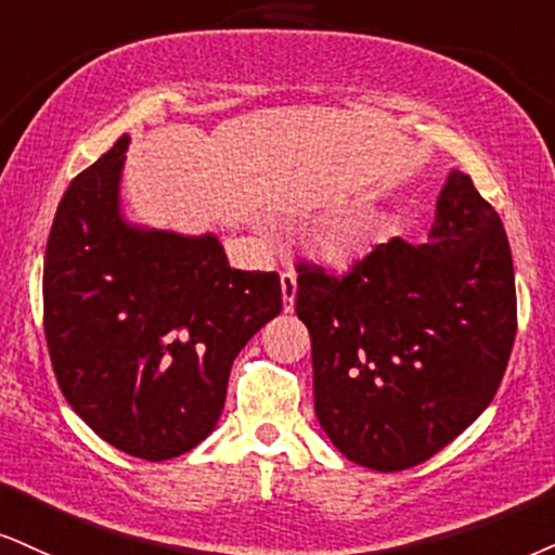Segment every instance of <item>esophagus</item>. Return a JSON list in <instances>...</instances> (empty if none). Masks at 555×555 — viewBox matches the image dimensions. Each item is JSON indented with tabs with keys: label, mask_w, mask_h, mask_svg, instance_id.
<instances>
[{
	"label": "esophagus",
	"mask_w": 555,
	"mask_h": 555,
	"mask_svg": "<svg viewBox=\"0 0 555 555\" xmlns=\"http://www.w3.org/2000/svg\"><path fill=\"white\" fill-rule=\"evenodd\" d=\"M280 288H283V309L291 313L293 304H296V293H298L296 270H283V275H280Z\"/></svg>",
	"instance_id": "34e87169"
}]
</instances>
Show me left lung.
<instances>
[{
    "label": "left lung",
    "mask_w": 555,
    "mask_h": 555,
    "mask_svg": "<svg viewBox=\"0 0 555 555\" xmlns=\"http://www.w3.org/2000/svg\"><path fill=\"white\" fill-rule=\"evenodd\" d=\"M429 234L378 244L341 275L298 262L319 424L380 474L420 466L470 427L515 345L509 242L468 175L448 177Z\"/></svg>",
    "instance_id": "obj_1"
}]
</instances>
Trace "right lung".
<instances>
[{
	"label": "right lung",
	"instance_id": "add662e5",
	"mask_svg": "<svg viewBox=\"0 0 555 555\" xmlns=\"http://www.w3.org/2000/svg\"><path fill=\"white\" fill-rule=\"evenodd\" d=\"M128 135L74 177L43 264V332L72 409L122 453L169 461L214 433L234 358L283 311L278 272L234 270L214 234L120 218Z\"/></svg>",
	"mask_w": 555,
	"mask_h": 555
}]
</instances>
